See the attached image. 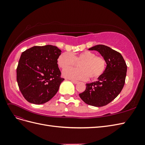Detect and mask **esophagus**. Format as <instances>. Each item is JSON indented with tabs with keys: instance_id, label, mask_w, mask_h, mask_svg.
<instances>
[{
	"instance_id": "1",
	"label": "esophagus",
	"mask_w": 145,
	"mask_h": 145,
	"mask_svg": "<svg viewBox=\"0 0 145 145\" xmlns=\"http://www.w3.org/2000/svg\"><path fill=\"white\" fill-rule=\"evenodd\" d=\"M71 82H72L73 83H74V84H77V83H78V81H77V80H71Z\"/></svg>"
}]
</instances>
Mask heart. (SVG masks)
<instances>
[{
    "instance_id": "heart-1",
    "label": "heart",
    "mask_w": 145,
    "mask_h": 145,
    "mask_svg": "<svg viewBox=\"0 0 145 145\" xmlns=\"http://www.w3.org/2000/svg\"><path fill=\"white\" fill-rule=\"evenodd\" d=\"M80 63L79 69L70 68L63 72V76L74 80H86L88 77L91 79H97L104 73L106 67V62L102 57L96 56L94 52L85 51L77 54H72L65 52L57 59L59 67L63 69Z\"/></svg>"
}]
</instances>
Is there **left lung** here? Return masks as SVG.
Returning a JSON list of instances; mask_svg holds the SVG:
<instances>
[{
  "label": "left lung",
  "instance_id": "obj_1",
  "mask_svg": "<svg viewBox=\"0 0 145 145\" xmlns=\"http://www.w3.org/2000/svg\"><path fill=\"white\" fill-rule=\"evenodd\" d=\"M88 50L98 51L106 60V67L97 81L86 83L85 91L79 96L88 105L103 106L120 93L125 85L127 66L120 52L109 46L97 45Z\"/></svg>",
  "mask_w": 145,
  "mask_h": 145
}]
</instances>
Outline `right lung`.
I'll use <instances>...</instances> for the list:
<instances>
[{"label": "right lung", "mask_w": 145, "mask_h": 145, "mask_svg": "<svg viewBox=\"0 0 145 145\" xmlns=\"http://www.w3.org/2000/svg\"><path fill=\"white\" fill-rule=\"evenodd\" d=\"M61 50L51 45L34 46L23 52L17 68V82L28 102L40 105L57 93L61 78L57 59Z\"/></svg>", "instance_id": "obj_1"}]
</instances>
